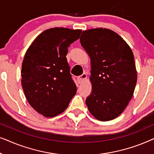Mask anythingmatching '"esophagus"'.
<instances>
[{
	"mask_svg": "<svg viewBox=\"0 0 154 154\" xmlns=\"http://www.w3.org/2000/svg\"><path fill=\"white\" fill-rule=\"evenodd\" d=\"M86 79H87V75H86L85 73H83V74L80 75V76H79V78H78V81H79V83H83Z\"/></svg>",
	"mask_w": 154,
	"mask_h": 154,
	"instance_id": "34e87169",
	"label": "esophagus"
}]
</instances>
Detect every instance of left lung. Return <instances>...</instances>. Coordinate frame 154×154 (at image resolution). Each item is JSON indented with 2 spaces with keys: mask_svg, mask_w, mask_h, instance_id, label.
Masks as SVG:
<instances>
[{
  "mask_svg": "<svg viewBox=\"0 0 154 154\" xmlns=\"http://www.w3.org/2000/svg\"><path fill=\"white\" fill-rule=\"evenodd\" d=\"M90 58L92 92L86 98L90 113L102 121L121 114L133 95L137 70L131 48L108 29L83 31L80 38Z\"/></svg>",
  "mask_w": 154,
  "mask_h": 154,
  "instance_id": "obj_1",
  "label": "left lung"
}]
</instances>
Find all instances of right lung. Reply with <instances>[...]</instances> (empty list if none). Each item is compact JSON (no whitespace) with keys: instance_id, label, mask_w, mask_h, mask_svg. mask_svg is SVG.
<instances>
[{"instance_id":"1","label":"right lung","mask_w":154,"mask_h":154,"mask_svg":"<svg viewBox=\"0 0 154 154\" xmlns=\"http://www.w3.org/2000/svg\"><path fill=\"white\" fill-rule=\"evenodd\" d=\"M81 31L58 27L47 29L26 50L21 71L22 88L29 104L44 116L60 114L76 93L66 56Z\"/></svg>"}]
</instances>
